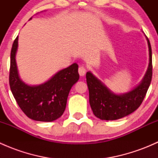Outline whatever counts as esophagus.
<instances>
[{
	"mask_svg": "<svg viewBox=\"0 0 158 158\" xmlns=\"http://www.w3.org/2000/svg\"><path fill=\"white\" fill-rule=\"evenodd\" d=\"M85 73H86V69H85V67L83 66H80L79 67V73L81 76H85Z\"/></svg>",
	"mask_w": 158,
	"mask_h": 158,
	"instance_id": "34e87169",
	"label": "esophagus"
}]
</instances>
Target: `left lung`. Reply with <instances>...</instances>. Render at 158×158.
<instances>
[{
  "label": "left lung",
  "mask_w": 158,
  "mask_h": 158,
  "mask_svg": "<svg viewBox=\"0 0 158 158\" xmlns=\"http://www.w3.org/2000/svg\"><path fill=\"white\" fill-rule=\"evenodd\" d=\"M149 66L139 85L128 93L115 95L103 85L90 72L86 73L89 103L93 114L102 120H116L128 115L142 103L152 79V52L148 38Z\"/></svg>",
  "instance_id": "obj_1"
}]
</instances>
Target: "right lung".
Listing matches in <instances>:
<instances>
[{
    "label": "right lung",
    "mask_w": 158,
    "mask_h": 158,
    "mask_svg": "<svg viewBox=\"0 0 158 158\" xmlns=\"http://www.w3.org/2000/svg\"><path fill=\"white\" fill-rule=\"evenodd\" d=\"M18 36L14 40L10 52L9 84L13 95L28 118L39 122H52L64 112L70 89L79 78L78 65L73 63L58 72L42 85L30 86L19 77L15 60Z\"/></svg>",
    "instance_id": "1"
}]
</instances>
